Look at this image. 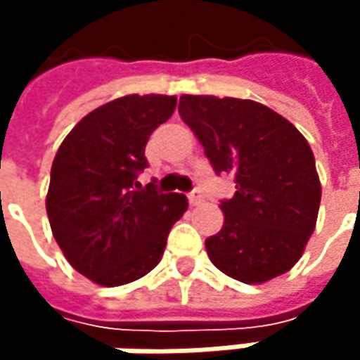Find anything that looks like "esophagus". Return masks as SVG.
I'll return each mask as SVG.
<instances>
[{
	"label": "esophagus",
	"mask_w": 360,
	"mask_h": 360,
	"mask_svg": "<svg viewBox=\"0 0 360 360\" xmlns=\"http://www.w3.org/2000/svg\"><path fill=\"white\" fill-rule=\"evenodd\" d=\"M187 200H189V204L193 206V204H200L202 202V191L195 187V189H191L189 193H187Z\"/></svg>",
	"instance_id": "1"
}]
</instances>
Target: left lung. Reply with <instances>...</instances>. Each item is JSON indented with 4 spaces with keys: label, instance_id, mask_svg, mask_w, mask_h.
<instances>
[{
    "label": "left lung",
    "instance_id": "8db88e82",
    "mask_svg": "<svg viewBox=\"0 0 360 360\" xmlns=\"http://www.w3.org/2000/svg\"><path fill=\"white\" fill-rule=\"evenodd\" d=\"M179 114L214 173L236 179L233 198L221 200L223 229L206 240L212 264L242 283L288 273L315 231L321 202L309 141L252 100L181 96Z\"/></svg>",
    "mask_w": 360,
    "mask_h": 360
}]
</instances>
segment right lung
Instances as JSON below:
<instances>
[{
  "label": "right lung",
  "mask_w": 360,
  "mask_h": 360,
  "mask_svg": "<svg viewBox=\"0 0 360 360\" xmlns=\"http://www.w3.org/2000/svg\"><path fill=\"white\" fill-rule=\"evenodd\" d=\"M175 96H124L89 112L62 141L45 208L66 260L100 285H124L162 258L183 193L139 185L146 143L175 112Z\"/></svg>",
  "instance_id": "right-lung-1"
}]
</instances>
